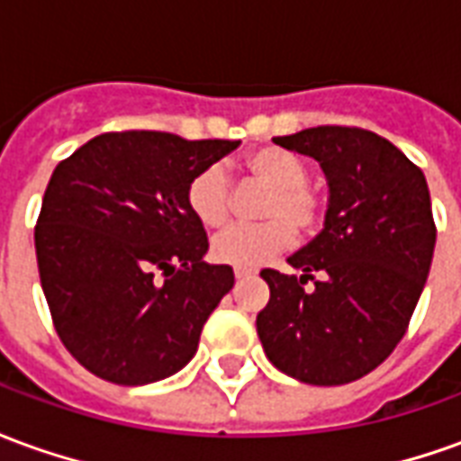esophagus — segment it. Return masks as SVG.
<instances>
[{
	"label": "esophagus",
	"instance_id": "esophagus-1",
	"mask_svg": "<svg viewBox=\"0 0 461 461\" xmlns=\"http://www.w3.org/2000/svg\"><path fill=\"white\" fill-rule=\"evenodd\" d=\"M254 274H257V271L244 269V267H237V269H234V276H237V279H249V276H254Z\"/></svg>",
	"mask_w": 461,
	"mask_h": 461
}]
</instances>
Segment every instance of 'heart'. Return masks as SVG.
Instances as JSON below:
<instances>
[{"label": "heart", "instance_id": "obj_1", "mask_svg": "<svg viewBox=\"0 0 461 461\" xmlns=\"http://www.w3.org/2000/svg\"><path fill=\"white\" fill-rule=\"evenodd\" d=\"M244 170L271 187L261 224H234L214 237V259L231 267H261L294 241V230L311 234L323 220V197L309 185V167L294 152L259 148L244 160ZM187 207L204 227H221L231 212V182L220 165L194 172L187 182Z\"/></svg>", "mask_w": 461, "mask_h": 461}]
</instances>
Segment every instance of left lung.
I'll use <instances>...</instances> for the list:
<instances>
[{
	"mask_svg": "<svg viewBox=\"0 0 461 461\" xmlns=\"http://www.w3.org/2000/svg\"><path fill=\"white\" fill-rule=\"evenodd\" d=\"M274 142L319 160L330 197L319 237L289 257L301 279L261 271L271 296L257 333L281 373L346 385L395 350L425 289L437 240L425 175L363 128L319 125Z\"/></svg>",
	"mask_w": 461,
	"mask_h": 461,
	"instance_id": "1",
	"label": "left lung"
}]
</instances>
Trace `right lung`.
<instances>
[{"instance_id":"obj_1","label":"right lung","mask_w":461,"mask_h":461,"mask_svg":"<svg viewBox=\"0 0 461 461\" xmlns=\"http://www.w3.org/2000/svg\"><path fill=\"white\" fill-rule=\"evenodd\" d=\"M240 140L122 131L56 165L36 220L39 279L66 350L115 385L175 375L234 286L187 207V182Z\"/></svg>"}]
</instances>
